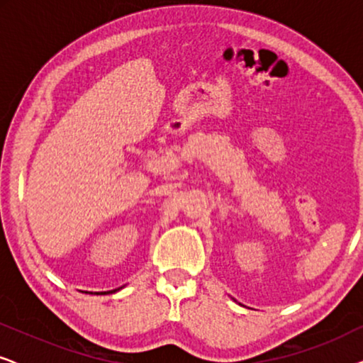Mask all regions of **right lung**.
<instances>
[{"label":"right lung","instance_id":"add662e5","mask_svg":"<svg viewBox=\"0 0 363 363\" xmlns=\"http://www.w3.org/2000/svg\"><path fill=\"white\" fill-rule=\"evenodd\" d=\"M108 292H116V291H108ZM96 294H106V292H96Z\"/></svg>","mask_w":363,"mask_h":363}]
</instances>
